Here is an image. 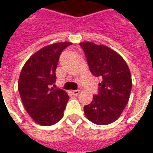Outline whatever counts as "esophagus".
<instances>
[{
    "label": "esophagus",
    "instance_id": "esophagus-1",
    "mask_svg": "<svg viewBox=\"0 0 153 153\" xmlns=\"http://www.w3.org/2000/svg\"><path fill=\"white\" fill-rule=\"evenodd\" d=\"M71 93L73 94L74 96H77V95H79V93H80L79 90H73V91H71Z\"/></svg>",
    "mask_w": 153,
    "mask_h": 153
}]
</instances>
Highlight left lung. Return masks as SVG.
<instances>
[{"instance_id":"1","label":"left lung","mask_w":153,"mask_h":153,"mask_svg":"<svg viewBox=\"0 0 153 153\" xmlns=\"http://www.w3.org/2000/svg\"><path fill=\"white\" fill-rule=\"evenodd\" d=\"M91 72L100 77L99 93L84 106L86 118L96 125H106L120 116L129 99L132 89L130 70L123 57L105 45L82 42Z\"/></svg>"}]
</instances>
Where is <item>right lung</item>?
<instances>
[{
  "mask_svg": "<svg viewBox=\"0 0 153 153\" xmlns=\"http://www.w3.org/2000/svg\"><path fill=\"white\" fill-rule=\"evenodd\" d=\"M70 42L51 44L28 58L19 74L18 89L26 111L37 124L55 125L63 117L69 101L65 91L51 88L56 83V70L62 51Z\"/></svg>",
  "mask_w": 153,
  "mask_h": 153,
  "instance_id": "add662e5",
  "label": "right lung"
}]
</instances>
